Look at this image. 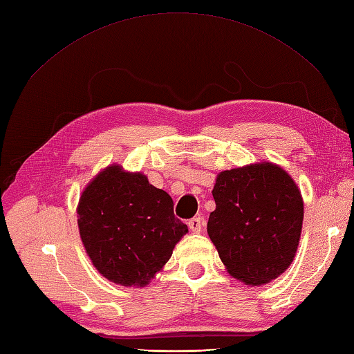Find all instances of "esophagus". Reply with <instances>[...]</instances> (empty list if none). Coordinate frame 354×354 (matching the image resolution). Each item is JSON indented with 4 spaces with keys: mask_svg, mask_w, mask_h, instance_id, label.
I'll return each mask as SVG.
<instances>
[{
    "mask_svg": "<svg viewBox=\"0 0 354 354\" xmlns=\"http://www.w3.org/2000/svg\"><path fill=\"white\" fill-rule=\"evenodd\" d=\"M203 225H204V218H201V216L192 218L191 221L187 222V227L191 228L192 232H200L203 230Z\"/></svg>",
    "mask_w": 354,
    "mask_h": 354,
    "instance_id": "1",
    "label": "esophagus"
}]
</instances>
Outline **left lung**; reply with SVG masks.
<instances>
[{
  "label": "left lung",
  "mask_w": 354,
  "mask_h": 354,
  "mask_svg": "<svg viewBox=\"0 0 354 354\" xmlns=\"http://www.w3.org/2000/svg\"><path fill=\"white\" fill-rule=\"evenodd\" d=\"M212 194L216 209L207 232L231 277L263 286L286 272L304 223V200L288 172L272 162L227 169Z\"/></svg>",
  "instance_id": "obj_1"
}]
</instances>
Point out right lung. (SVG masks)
I'll list each match as a JSON object with an SVG mask.
<instances>
[{
	"label": "right lung",
	"mask_w": 354,
	"mask_h": 354,
	"mask_svg": "<svg viewBox=\"0 0 354 354\" xmlns=\"http://www.w3.org/2000/svg\"><path fill=\"white\" fill-rule=\"evenodd\" d=\"M77 227L93 266L124 287H144L162 270L187 225L172 198L141 172L120 165L100 171L77 204Z\"/></svg>",
	"instance_id": "add662e5"
}]
</instances>
